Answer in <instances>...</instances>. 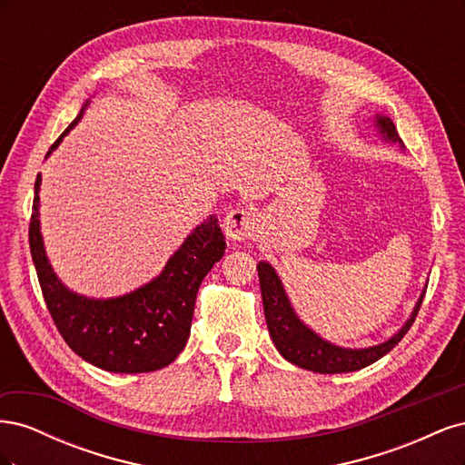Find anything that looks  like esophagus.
<instances>
[{
	"mask_svg": "<svg viewBox=\"0 0 465 465\" xmlns=\"http://www.w3.org/2000/svg\"><path fill=\"white\" fill-rule=\"evenodd\" d=\"M223 231H224V236H227V241H231L232 244L242 242L250 234H254L256 215L246 207L231 209L227 217L223 219Z\"/></svg>",
	"mask_w": 465,
	"mask_h": 465,
	"instance_id": "obj_1",
	"label": "esophagus"
}]
</instances>
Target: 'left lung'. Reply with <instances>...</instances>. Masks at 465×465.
I'll return each mask as SVG.
<instances>
[{
	"instance_id": "1",
	"label": "left lung",
	"mask_w": 465,
	"mask_h": 465,
	"mask_svg": "<svg viewBox=\"0 0 465 465\" xmlns=\"http://www.w3.org/2000/svg\"><path fill=\"white\" fill-rule=\"evenodd\" d=\"M376 128L382 134L386 142L400 143L403 147L401 137L398 135L396 125L388 116L376 114ZM258 277H260V289H262V301H263V314L267 322V330H270L272 340L277 351L283 355L289 362L297 364L301 369L320 372V374H340V372H355L369 364L382 359L386 353L396 347L403 335L410 331L417 312L423 302L425 291L420 294L413 312L398 333H393L388 341L378 343L364 349H349L333 345L312 331L306 323L297 316L291 301L285 292L283 283L277 275V272L267 262L258 263Z\"/></svg>"
}]
</instances>
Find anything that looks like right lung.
<instances>
[{
  "label": "right lung",
  "instance_id": "obj_1",
  "mask_svg": "<svg viewBox=\"0 0 465 465\" xmlns=\"http://www.w3.org/2000/svg\"><path fill=\"white\" fill-rule=\"evenodd\" d=\"M87 104L48 154L81 120ZM40 184L38 174L29 227L31 254L50 316L65 343L81 359L108 372L135 374L168 367L186 347L202 281L227 248L217 217L209 215L198 224L164 270L143 287L116 299H89L69 291L52 270L40 234Z\"/></svg>",
  "mask_w": 465,
  "mask_h": 465
}]
</instances>
